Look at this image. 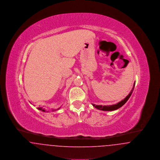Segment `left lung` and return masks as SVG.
Returning a JSON list of instances; mask_svg holds the SVG:
<instances>
[{
    "label": "left lung",
    "instance_id": "left-lung-1",
    "mask_svg": "<svg viewBox=\"0 0 160 160\" xmlns=\"http://www.w3.org/2000/svg\"><path fill=\"white\" fill-rule=\"evenodd\" d=\"M134 86H135V83L134 84V86H133V88L132 89V90L131 91V92H129L128 95H127L126 97V98H125L124 99L122 100L121 102H119L118 103H117L116 104H113V105H110V106H101V105H95V104H93V106L95 107L97 109H99L101 110H103V111H113V110H117L118 108H119L120 107H121L122 106H123L126 102L128 100V99L130 97V96L131 95L133 90H134Z\"/></svg>",
    "mask_w": 160,
    "mask_h": 160
}]
</instances>
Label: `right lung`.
Returning <instances> with one entry per match:
<instances>
[{
  "label": "right lung",
  "mask_w": 160,
  "mask_h": 160,
  "mask_svg": "<svg viewBox=\"0 0 160 160\" xmlns=\"http://www.w3.org/2000/svg\"><path fill=\"white\" fill-rule=\"evenodd\" d=\"M59 108H60V107H59V108H58V109H55V110H53V109H52V112H54V111H56V110H59ZM38 109H39V110H41V111H42V112H46V110H45L44 108H42V107H38Z\"/></svg>",
  "instance_id": "add662e5"
}]
</instances>
